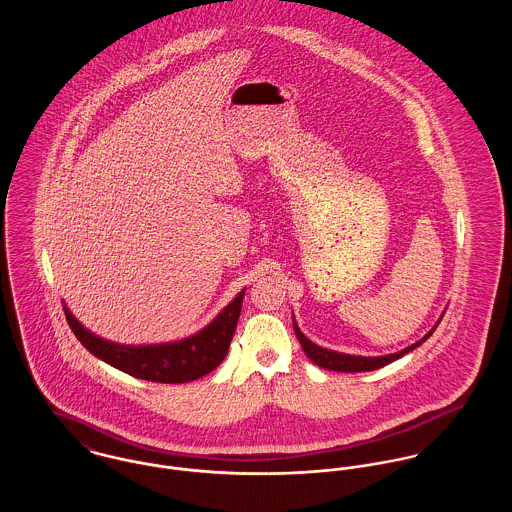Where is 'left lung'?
<instances>
[{"instance_id":"1","label":"left lung","mask_w":512,"mask_h":512,"mask_svg":"<svg viewBox=\"0 0 512 512\" xmlns=\"http://www.w3.org/2000/svg\"><path fill=\"white\" fill-rule=\"evenodd\" d=\"M441 317H443V315H441ZM441 317H439V321H441ZM292 321L295 337H297V341H299L303 353L309 357V361L315 363L317 366H321V368L335 370V372H366V370H376V368H380V366L390 365V363H394L396 359H400V357H404L406 353H410V351H414L416 347H420L422 343H426V341L430 339V335L436 331V327L439 325L438 321V323L434 325V329L428 331L420 341H416L414 345H410V347H406V349H402V351H398V353L384 355V357H361V355L337 353V351L323 349V347L315 345L313 341H309V339L299 331L295 319H292Z\"/></svg>"}]
</instances>
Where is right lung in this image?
<instances>
[{
  "label": "right lung",
  "instance_id": "add662e5",
  "mask_svg": "<svg viewBox=\"0 0 512 512\" xmlns=\"http://www.w3.org/2000/svg\"><path fill=\"white\" fill-rule=\"evenodd\" d=\"M242 297L244 290L195 335L159 345H120L108 341L86 329L65 303L63 309L74 337L96 359L142 380L181 384L209 374L224 361L240 317Z\"/></svg>",
  "mask_w": 512,
  "mask_h": 512
}]
</instances>
